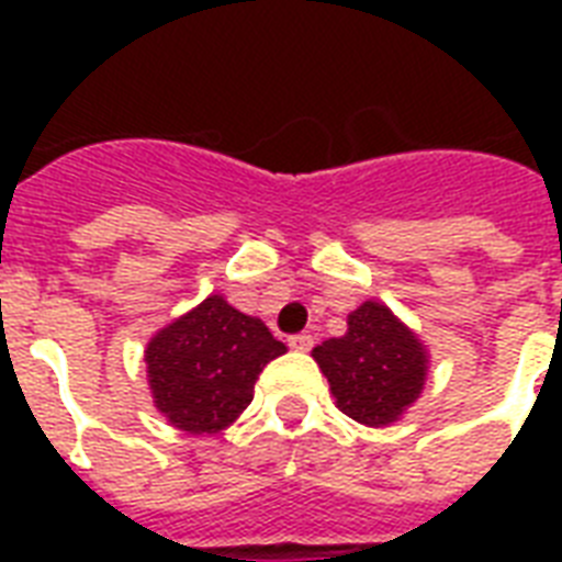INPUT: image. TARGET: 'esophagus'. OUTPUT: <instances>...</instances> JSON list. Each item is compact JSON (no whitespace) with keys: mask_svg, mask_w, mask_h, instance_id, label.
<instances>
[{"mask_svg":"<svg viewBox=\"0 0 562 562\" xmlns=\"http://www.w3.org/2000/svg\"><path fill=\"white\" fill-rule=\"evenodd\" d=\"M312 344H315V338L306 333H300V335H291L289 338V347L291 350H297V352H308L312 350Z\"/></svg>","mask_w":562,"mask_h":562,"instance_id":"34e87169","label":"esophagus"}]
</instances>
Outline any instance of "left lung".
Masks as SVG:
<instances>
[{"instance_id":"obj_1","label":"left lung","mask_w":562,"mask_h":562,"mask_svg":"<svg viewBox=\"0 0 562 562\" xmlns=\"http://www.w3.org/2000/svg\"><path fill=\"white\" fill-rule=\"evenodd\" d=\"M312 356L329 379L335 405L370 428L402 419L428 379L426 344L379 300H364L347 315V333Z\"/></svg>"}]
</instances>
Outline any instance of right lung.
Returning <instances> with one entry per match:
<instances>
[{
	"label": "right lung",
	"mask_w": 562,
	"mask_h": 562,
	"mask_svg": "<svg viewBox=\"0 0 562 562\" xmlns=\"http://www.w3.org/2000/svg\"><path fill=\"white\" fill-rule=\"evenodd\" d=\"M282 352L285 344L259 317L210 294L145 347L154 408L187 435H218L250 405L259 373Z\"/></svg>",
	"instance_id": "obj_1"
}]
</instances>
